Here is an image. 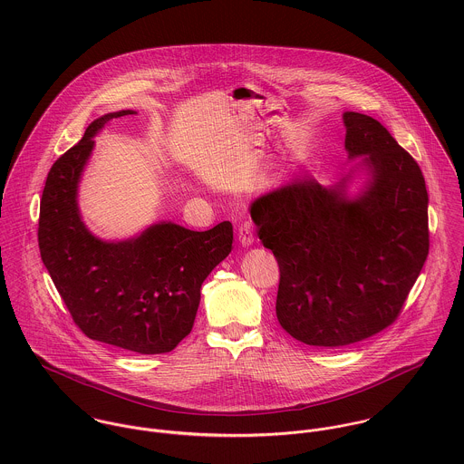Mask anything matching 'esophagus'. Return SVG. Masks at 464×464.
I'll list each match as a JSON object with an SVG mask.
<instances>
[{"instance_id": "1", "label": "esophagus", "mask_w": 464, "mask_h": 464, "mask_svg": "<svg viewBox=\"0 0 464 464\" xmlns=\"http://www.w3.org/2000/svg\"><path fill=\"white\" fill-rule=\"evenodd\" d=\"M237 237H239V243L243 246H250L254 243V232H252V227L248 223L241 225L239 230H237Z\"/></svg>"}]
</instances>
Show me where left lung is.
Segmentation results:
<instances>
[{"instance_id": "obj_1", "label": "left lung", "mask_w": 464, "mask_h": 464, "mask_svg": "<svg viewBox=\"0 0 464 464\" xmlns=\"http://www.w3.org/2000/svg\"><path fill=\"white\" fill-rule=\"evenodd\" d=\"M352 175L324 188L304 179L250 205L257 236L278 263L276 318L295 339L344 346L390 327L429 256V195L416 160L377 120L344 112Z\"/></svg>"}]
</instances>
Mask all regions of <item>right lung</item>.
I'll use <instances>...</instances> for the list:
<instances>
[{
    "instance_id": "add662e5",
    "label": "right lung",
    "mask_w": 464,
    "mask_h": 464,
    "mask_svg": "<svg viewBox=\"0 0 464 464\" xmlns=\"http://www.w3.org/2000/svg\"><path fill=\"white\" fill-rule=\"evenodd\" d=\"M120 111L94 120L52 166L41 198L39 250L72 322L87 337L137 353L171 352L193 329L199 289L232 250V223L195 232L171 221L127 241L89 232L78 208V182L94 135Z\"/></svg>"
}]
</instances>
